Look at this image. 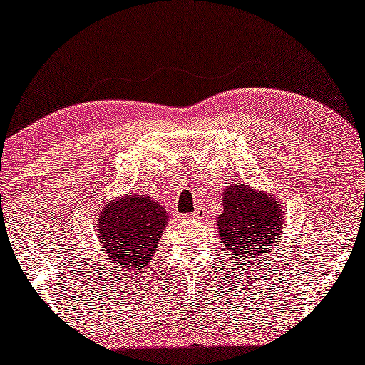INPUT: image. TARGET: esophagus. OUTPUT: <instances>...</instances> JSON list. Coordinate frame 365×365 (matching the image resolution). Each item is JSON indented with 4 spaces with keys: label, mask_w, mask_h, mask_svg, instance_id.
<instances>
[{
    "label": "esophagus",
    "mask_w": 365,
    "mask_h": 365,
    "mask_svg": "<svg viewBox=\"0 0 365 365\" xmlns=\"http://www.w3.org/2000/svg\"><path fill=\"white\" fill-rule=\"evenodd\" d=\"M190 217H195V220H201V217H205V208H197Z\"/></svg>",
    "instance_id": "1"
}]
</instances>
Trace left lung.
Instances as JSON below:
<instances>
[{
  "label": "left lung",
  "instance_id": "left-lung-1",
  "mask_svg": "<svg viewBox=\"0 0 365 365\" xmlns=\"http://www.w3.org/2000/svg\"><path fill=\"white\" fill-rule=\"evenodd\" d=\"M282 205L274 195L257 192L244 183H231L222 192V213L217 231L235 259L269 257L284 231Z\"/></svg>",
  "mask_w": 365,
  "mask_h": 365
}]
</instances>
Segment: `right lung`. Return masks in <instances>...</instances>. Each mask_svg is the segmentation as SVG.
Masks as SVG:
<instances>
[{
  "instance_id": "add662e5",
  "label": "right lung",
  "mask_w": 365,
  "mask_h": 365,
  "mask_svg": "<svg viewBox=\"0 0 365 365\" xmlns=\"http://www.w3.org/2000/svg\"><path fill=\"white\" fill-rule=\"evenodd\" d=\"M100 241L110 264L118 272H144L152 260L164 227V206L145 195L111 200L96 217Z\"/></svg>"
}]
</instances>
